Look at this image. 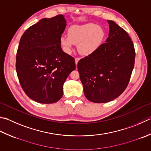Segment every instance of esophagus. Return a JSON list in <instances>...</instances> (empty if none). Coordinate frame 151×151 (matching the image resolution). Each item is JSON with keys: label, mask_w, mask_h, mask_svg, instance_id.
<instances>
[{"label": "esophagus", "mask_w": 151, "mask_h": 151, "mask_svg": "<svg viewBox=\"0 0 151 151\" xmlns=\"http://www.w3.org/2000/svg\"><path fill=\"white\" fill-rule=\"evenodd\" d=\"M79 60H80V58H75V63H76V65L78 64V62L79 61Z\"/></svg>", "instance_id": "1"}]
</instances>
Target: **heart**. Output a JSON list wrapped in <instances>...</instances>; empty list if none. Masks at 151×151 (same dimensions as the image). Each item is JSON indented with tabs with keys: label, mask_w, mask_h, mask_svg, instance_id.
Returning a JSON list of instances; mask_svg holds the SVG:
<instances>
[{
	"label": "heart",
	"mask_w": 151,
	"mask_h": 151,
	"mask_svg": "<svg viewBox=\"0 0 151 151\" xmlns=\"http://www.w3.org/2000/svg\"><path fill=\"white\" fill-rule=\"evenodd\" d=\"M105 32L103 29L95 23H86L73 25L69 29V35L60 38V42L65 52L70 53L75 46L78 45L82 54L88 55L98 50L104 41Z\"/></svg>",
	"instance_id": "1"
}]
</instances>
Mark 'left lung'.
Listing matches in <instances>:
<instances>
[{"label":"left lung","instance_id":"left-lung-1","mask_svg":"<svg viewBox=\"0 0 151 151\" xmlns=\"http://www.w3.org/2000/svg\"><path fill=\"white\" fill-rule=\"evenodd\" d=\"M107 22L106 42L77 65L86 97L97 103L109 102L122 94L134 67L135 52L130 37L113 21Z\"/></svg>","mask_w":151,"mask_h":151}]
</instances>
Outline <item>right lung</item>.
Wrapping results in <instances>:
<instances>
[{
	"label": "right lung",
	"mask_w": 151,
	"mask_h": 151,
	"mask_svg": "<svg viewBox=\"0 0 151 151\" xmlns=\"http://www.w3.org/2000/svg\"><path fill=\"white\" fill-rule=\"evenodd\" d=\"M66 25L63 15L43 18L21 38L16 72L22 89L35 101H58L63 96L64 82L76 69L75 59L61 47L60 38Z\"/></svg>",
	"instance_id": "add662e5"
}]
</instances>
